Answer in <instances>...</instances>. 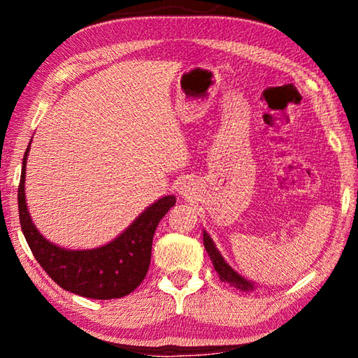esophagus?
<instances>
[{
  "label": "esophagus",
  "instance_id": "obj_1",
  "mask_svg": "<svg viewBox=\"0 0 358 358\" xmlns=\"http://www.w3.org/2000/svg\"><path fill=\"white\" fill-rule=\"evenodd\" d=\"M181 194H183V191H181Z\"/></svg>",
  "mask_w": 358,
  "mask_h": 358
}]
</instances>
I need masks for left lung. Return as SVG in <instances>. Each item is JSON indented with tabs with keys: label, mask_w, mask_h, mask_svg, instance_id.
Wrapping results in <instances>:
<instances>
[{
	"label": "left lung",
	"mask_w": 358,
	"mask_h": 358,
	"mask_svg": "<svg viewBox=\"0 0 358 358\" xmlns=\"http://www.w3.org/2000/svg\"><path fill=\"white\" fill-rule=\"evenodd\" d=\"M203 246H205V250H207L211 262H213L215 270L217 271V275H220V278H221V281L230 282L234 287H237L240 290H245V292L254 290V282L245 280L243 276L238 275L237 271H235L232 266H230L226 262V260H224V257L221 256V252L217 251L216 245L213 243V240H211V237L207 232H205V230H203Z\"/></svg>",
	"instance_id": "left-lung-1"
}]
</instances>
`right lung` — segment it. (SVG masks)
<instances>
[{
    "label": "right lung",
    "instance_id": "right-lung-1",
    "mask_svg": "<svg viewBox=\"0 0 358 358\" xmlns=\"http://www.w3.org/2000/svg\"><path fill=\"white\" fill-rule=\"evenodd\" d=\"M28 153L29 145L22 162L19 215L22 232L36 260L59 287L72 294L94 300L120 299L131 294L147 276L155 230L177 202L175 196H166L150 205L110 243L94 250H66L42 237L29 216L25 201Z\"/></svg>",
    "mask_w": 358,
    "mask_h": 358
}]
</instances>
